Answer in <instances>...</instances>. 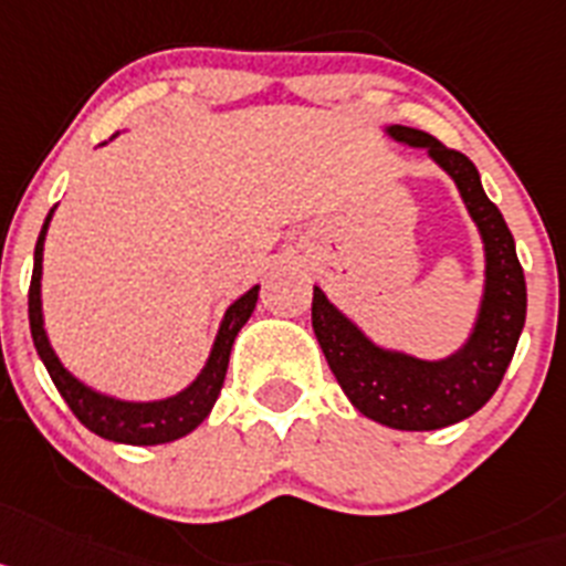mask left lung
Masks as SVG:
<instances>
[{"label": "left lung", "mask_w": 566, "mask_h": 566, "mask_svg": "<svg viewBox=\"0 0 566 566\" xmlns=\"http://www.w3.org/2000/svg\"><path fill=\"white\" fill-rule=\"evenodd\" d=\"M387 136L401 145L424 147L455 181L467 213L479 228L484 293L473 331L450 356H410L373 342L324 296L322 287H313V333L344 396L361 416L392 430H441L479 412L499 390L527 318V284L513 233L481 188L473 161L416 127L390 125Z\"/></svg>", "instance_id": "1"}]
</instances>
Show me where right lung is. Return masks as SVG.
<instances>
[{
    "label": "right lung",
    "mask_w": 566,
    "mask_h": 566,
    "mask_svg": "<svg viewBox=\"0 0 566 566\" xmlns=\"http://www.w3.org/2000/svg\"><path fill=\"white\" fill-rule=\"evenodd\" d=\"M56 210V208H53ZM53 210L48 213L42 233H39L36 250H33V276H31V293H28V318H31V336L36 344L39 358L45 361L48 373H51L53 385L62 392V399L73 410L82 424L91 432L102 436L107 441H119V444H136V447H150V444H167L181 436L193 432L201 421L208 419L213 410L219 390L224 385V373H228L230 350L244 324H248L250 313L255 311L259 302V284L235 298L224 311L216 342L210 347V356L201 367L199 376L190 381L185 390L176 396L156 401H125L107 392L93 390L82 378L73 376L62 361H59L56 350L51 347V338L45 331V316H42V253H45V235L48 224H51Z\"/></svg>",
    "instance_id": "1"
}]
</instances>
